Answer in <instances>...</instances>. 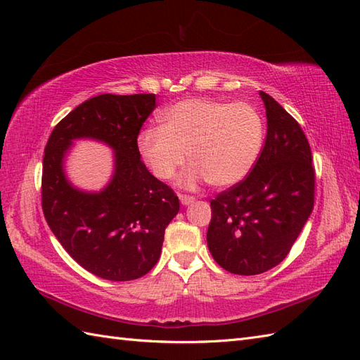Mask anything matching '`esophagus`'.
<instances>
[{
  "instance_id": "esophagus-1",
  "label": "esophagus",
  "mask_w": 360,
  "mask_h": 360,
  "mask_svg": "<svg viewBox=\"0 0 360 360\" xmlns=\"http://www.w3.org/2000/svg\"><path fill=\"white\" fill-rule=\"evenodd\" d=\"M179 200L182 202V205H188V204L195 202V198L190 196V195H179Z\"/></svg>"
}]
</instances>
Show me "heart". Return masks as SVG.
I'll return each instance as SVG.
<instances>
[{
  "instance_id": "b5f03b06",
  "label": "heart",
  "mask_w": 360,
  "mask_h": 360,
  "mask_svg": "<svg viewBox=\"0 0 360 360\" xmlns=\"http://www.w3.org/2000/svg\"><path fill=\"white\" fill-rule=\"evenodd\" d=\"M264 142V120L248 102L184 98L159 116V128L137 136V150L156 178L173 179L187 155L192 168L182 186L195 188L201 181L213 187H232L257 164Z\"/></svg>"
}]
</instances>
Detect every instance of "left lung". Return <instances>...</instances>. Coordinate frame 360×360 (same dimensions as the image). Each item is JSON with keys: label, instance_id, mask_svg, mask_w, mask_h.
<instances>
[{"label": "left lung", "instance_id": "1", "mask_svg": "<svg viewBox=\"0 0 360 360\" xmlns=\"http://www.w3.org/2000/svg\"><path fill=\"white\" fill-rule=\"evenodd\" d=\"M267 134L257 164L238 184L210 201L207 246L231 274L257 275L289 254L314 209L316 174L302 127L259 91Z\"/></svg>", "mask_w": 360, "mask_h": 360}]
</instances>
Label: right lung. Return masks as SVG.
<instances>
[{
	"label": "right lung",
	"instance_id": "obj_1",
	"mask_svg": "<svg viewBox=\"0 0 360 360\" xmlns=\"http://www.w3.org/2000/svg\"><path fill=\"white\" fill-rule=\"evenodd\" d=\"M155 108V94L96 96L60 120L46 143L44 218L68 254L105 280H136L150 272L165 227L179 212L178 196L148 172L137 150V136ZM77 139L115 150V172L101 193H83L65 178L64 158Z\"/></svg>",
	"mask_w": 360,
	"mask_h": 360
}]
</instances>
